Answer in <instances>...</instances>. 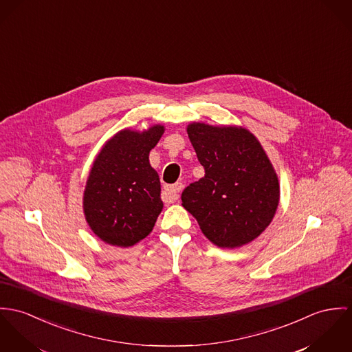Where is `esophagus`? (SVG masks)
<instances>
[{
  "label": "esophagus",
  "instance_id": "obj_1",
  "mask_svg": "<svg viewBox=\"0 0 352 352\" xmlns=\"http://www.w3.org/2000/svg\"><path fill=\"white\" fill-rule=\"evenodd\" d=\"M182 189V184L181 182H177L174 185H170V186H166L163 193H162V198L164 202L170 204V202H174L178 199L179 197V192Z\"/></svg>",
  "mask_w": 352,
  "mask_h": 352
}]
</instances>
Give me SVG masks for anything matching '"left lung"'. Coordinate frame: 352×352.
Returning a JSON list of instances; mask_svg holds the SVG:
<instances>
[{
  "label": "left lung",
  "instance_id": "8db88e82",
  "mask_svg": "<svg viewBox=\"0 0 352 352\" xmlns=\"http://www.w3.org/2000/svg\"><path fill=\"white\" fill-rule=\"evenodd\" d=\"M188 135L205 175L182 192L184 208L219 247L252 241L279 202L278 178L261 143L244 128L202 122L190 124Z\"/></svg>",
  "mask_w": 352,
  "mask_h": 352
}]
</instances>
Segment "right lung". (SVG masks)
<instances>
[{
    "label": "right lung",
    "mask_w": 352,
    "mask_h": 352,
    "mask_svg": "<svg viewBox=\"0 0 352 352\" xmlns=\"http://www.w3.org/2000/svg\"><path fill=\"white\" fill-rule=\"evenodd\" d=\"M162 125L142 133L124 129L96 157L83 195L86 220L101 240L129 247L144 239L162 212L160 181L148 155Z\"/></svg>",
    "instance_id": "obj_1"
}]
</instances>
